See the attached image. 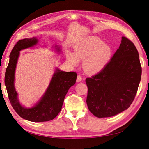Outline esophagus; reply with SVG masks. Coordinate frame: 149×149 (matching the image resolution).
Instances as JSON below:
<instances>
[{
  "instance_id": "1",
  "label": "esophagus",
  "mask_w": 149,
  "mask_h": 149,
  "mask_svg": "<svg viewBox=\"0 0 149 149\" xmlns=\"http://www.w3.org/2000/svg\"><path fill=\"white\" fill-rule=\"evenodd\" d=\"M82 79H83V78H82V77H81V76L78 75V76H77V79H76V81H77V82L81 81Z\"/></svg>"
}]
</instances>
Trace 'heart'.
<instances>
[{"mask_svg":"<svg viewBox=\"0 0 149 149\" xmlns=\"http://www.w3.org/2000/svg\"><path fill=\"white\" fill-rule=\"evenodd\" d=\"M74 49V54L68 53V61L71 65L76 66L79 60H84L83 70L88 74H96L101 71L112 55L111 48L101 39L94 37L81 40L75 45Z\"/></svg>","mask_w":149,"mask_h":149,"instance_id":"obj_1","label":"heart"}]
</instances>
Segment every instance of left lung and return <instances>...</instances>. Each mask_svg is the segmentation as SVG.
Returning <instances> with one entry per match:
<instances>
[{
	"label": "left lung",
	"instance_id": "1",
	"mask_svg": "<svg viewBox=\"0 0 149 149\" xmlns=\"http://www.w3.org/2000/svg\"><path fill=\"white\" fill-rule=\"evenodd\" d=\"M141 74L137 49L130 40L123 37L119 48L104 68L86 79L90 112L101 118L128 109L137 94Z\"/></svg>",
	"mask_w": 149,
	"mask_h": 149
}]
</instances>
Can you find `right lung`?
<instances>
[{"instance_id": "obj_1", "label": "right lung", "mask_w": 149, "mask_h": 149, "mask_svg": "<svg viewBox=\"0 0 149 149\" xmlns=\"http://www.w3.org/2000/svg\"><path fill=\"white\" fill-rule=\"evenodd\" d=\"M37 43V38L33 37L20 40L15 45L10 54L9 63L6 71L5 84L11 105L21 118L31 122H45L55 119L59 114L68 91L76 83L77 74L73 71L65 72L56 68L45 93L37 104L31 108L22 106L14 87L15 71L19 52ZM56 49L57 52L60 51L58 47Z\"/></svg>"}]
</instances>
